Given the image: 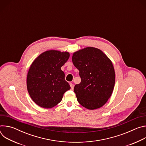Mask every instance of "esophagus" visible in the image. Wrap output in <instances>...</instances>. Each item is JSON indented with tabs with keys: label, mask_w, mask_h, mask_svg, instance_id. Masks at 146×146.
<instances>
[{
	"label": "esophagus",
	"mask_w": 146,
	"mask_h": 146,
	"mask_svg": "<svg viewBox=\"0 0 146 146\" xmlns=\"http://www.w3.org/2000/svg\"><path fill=\"white\" fill-rule=\"evenodd\" d=\"M70 86L71 89H72V90H73L74 87V85L73 84V83H70Z\"/></svg>",
	"instance_id": "esophagus-1"
}]
</instances>
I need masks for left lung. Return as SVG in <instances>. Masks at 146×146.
<instances>
[{
  "instance_id": "1",
  "label": "left lung",
  "mask_w": 146,
  "mask_h": 146,
  "mask_svg": "<svg viewBox=\"0 0 146 146\" xmlns=\"http://www.w3.org/2000/svg\"><path fill=\"white\" fill-rule=\"evenodd\" d=\"M72 61L81 78V82L74 88L77 101L88 109L100 108L110 98L114 87L112 62L101 50L94 47L74 52Z\"/></svg>"
}]
</instances>
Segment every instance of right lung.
<instances>
[{
	"mask_svg": "<svg viewBox=\"0 0 146 146\" xmlns=\"http://www.w3.org/2000/svg\"><path fill=\"white\" fill-rule=\"evenodd\" d=\"M69 58L68 52L50 50L40 54L32 63L27 76L29 94L39 106L51 108L70 89L61 70Z\"/></svg>",
	"mask_w": 146,
	"mask_h": 146,
	"instance_id": "add662e5",
	"label": "right lung"
}]
</instances>
